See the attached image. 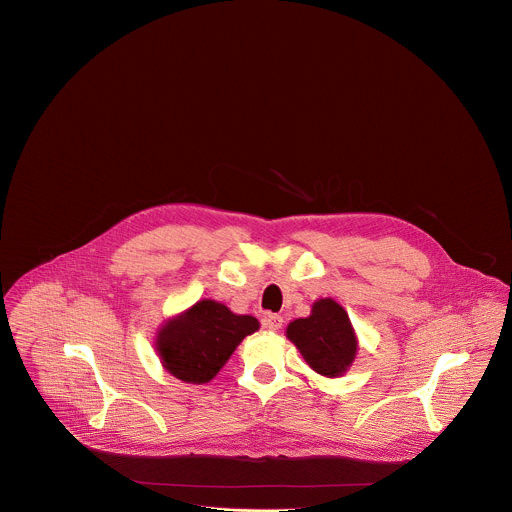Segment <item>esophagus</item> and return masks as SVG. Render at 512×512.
I'll return each instance as SVG.
<instances>
[{
	"label": "esophagus",
	"mask_w": 512,
	"mask_h": 512,
	"mask_svg": "<svg viewBox=\"0 0 512 512\" xmlns=\"http://www.w3.org/2000/svg\"><path fill=\"white\" fill-rule=\"evenodd\" d=\"M283 325V317L281 315H265L263 317V327L269 331H279Z\"/></svg>",
	"instance_id": "1"
}]
</instances>
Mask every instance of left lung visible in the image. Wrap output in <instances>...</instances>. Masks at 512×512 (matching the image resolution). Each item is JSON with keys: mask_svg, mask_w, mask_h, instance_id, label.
Instances as JSON below:
<instances>
[{"mask_svg": "<svg viewBox=\"0 0 512 512\" xmlns=\"http://www.w3.org/2000/svg\"><path fill=\"white\" fill-rule=\"evenodd\" d=\"M287 337L303 359L325 377L345 373L357 353L349 315L333 299L317 301L307 319H297L287 327Z\"/></svg>", "mask_w": 512, "mask_h": 512, "instance_id": "8db88e82", "label": "left lung"}]
</instances>
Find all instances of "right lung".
Segmentation results:
<instances>
[{"label": "right lung", "instance_id": "1", "mask_svg": "<svg viewBox=\"0 0 512 512\" xmlns=\"http://www.w3.org/2000/svg\"><path fill=\"white\" fill-rule=\"evenodd\" d=\"M257 329L255 317L235 315L225 305L205 299L161 329L157 351L173 377L201 385L211 381L235 347Z\"/></svg>", "mask_w": 512, "mask_h": 512}]
</instances>
